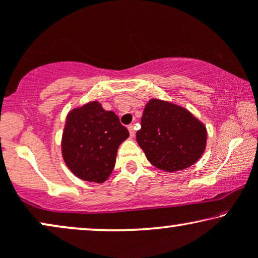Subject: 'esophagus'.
<instances>
[{
  "label": "esophagus",
  "instance_id": "1",
  "mask_svg": "<svg viewBox=\"0 0 258 258\" xmlns=\"http://www.w3.org/2000/svg\"><path fill=\"white\" fill-rule=\"evenodd\" d=\"M127 128H128V131H130V136L133 137V136L136 135V131H135V126H133V125H130L128 127H127Z\"/></svg>",
  "mask_w": 258,
  "mask_h": 258
}]
</instances>
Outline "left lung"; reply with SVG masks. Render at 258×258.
Masks as SVG:
<instances>
[{
    "mask_svg": "<svg viewBox=\"0 0 258 258\" xmlns=\"http://www.w3.org/2000/svg\"><path fill=\"white\" fill-rule=\"evenodd\" d=\"M137 143L148 161L167 172L183 170L206 149V126L183 107L151 99L143 112Z\"/></svg>",
    "mask_w": 258,
    "mask_h": 258,
    "instance_id": "obj_1",
    "label": "left lung"
}]
</instances>
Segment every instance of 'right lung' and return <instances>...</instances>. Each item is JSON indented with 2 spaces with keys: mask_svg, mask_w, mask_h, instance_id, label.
I'll return each instance as SVG.
<instances>
[{
  "mask_svg": "<svg viewBox=\"0 0 258 258\" xmlns=\"http://www.w3.org/2000/svg\"><path fill=\"white\" fill-rule=\"evenodd\" d=\"M130 133L112 110L91 101L70 110L61 137V155L78 178L103 183L115 165L119 145Z\"/></svg>",
  "mask_w": 258,
  "mask_h": 258,
  "instance_id": "right-lung-1",
  "label": "right lung"
}]
</instances>
